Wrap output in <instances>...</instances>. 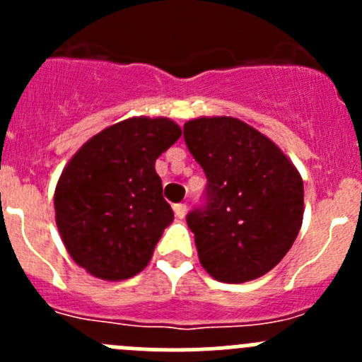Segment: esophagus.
<instances>
[{"mask_svg": "<svg viewBox=\"0 0 362 362\" xmlns=\"http://www.w3.org/2000/svg\"><path fill=\"white\" fill-rule=\"evenodd\" d=\"M173 211H175V215H177L178 218H184V217H185V214H187V204H185V203H178V204H175V206H173Z\"/></svg>", "mask_w": 362, "mask_h": 362, "instance_id": "34e87169", "label": "esophagus"}]
</instances>
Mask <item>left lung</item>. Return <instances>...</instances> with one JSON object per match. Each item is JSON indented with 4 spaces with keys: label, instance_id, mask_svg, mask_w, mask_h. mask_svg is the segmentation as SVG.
Listing matches in <instances>:
<instances>
[{
    "label": "left lung",
    "instance_id": "1",
    "mask_svg": "<svg viewBox=\"0 0 362 362\" xmlns=\"http://www.w3.org/2000/svg\"><path fill=\"white\" fill-rule=\"evenodd\" d=\"M184 138L206 175V203L187 215L199 262L218 282L266 275L303 222V180L291 159L235 117L185 122Z\"/></svg>",
    "mask_w": 362,
    "mask_h": 362
}]
</instances>
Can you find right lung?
<instances>
[{
  "mask_svg": "<svg viewBox=\"0 0 362 362\" xmlns=\"http://www.w3.org/2000/svg\"><path fill=\"white\" fill-rule=\"evenodd\" d=\"M166 117H131L76 151L54 194L56 224L73 261L101 280H126L151 261L173 221L156 159L180 138Z\"/></svg>",
  "mask_w": 362,
  "mask_h": 362,
  "instance_id": "obj_1",
  "label": "right lung"
}]
</instances>
